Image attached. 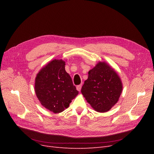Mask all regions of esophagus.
Here are the masks:
<instances>
[{"label":"esophagus","mask_w":154,"mask_h":154,"mask_svg":"<svg viewBox=\"0 0 154 154\" xmlns=\"http://www.w3.org/2000/svg\"><path fill=\"white\" fill-rule=\"evenodd\" d=\"M82 85H77V87H76L77 90H78V91H81V89H82Z\"/></svg>","instance_id":"esophagus-1"}]
</instances>
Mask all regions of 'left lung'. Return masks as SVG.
<instances>
[{"label": "left lung", "instance_id": "8db88e82", "mask_svg": "<svg viewBox=\"0 0 154 154\" xmlns=\"http://www.w3.org/2000/svg\"><path fill=\"white\" fill-rule=\"evenodd\" d=\"M88 74L81 90L82 94L97 112L109 110L117 103L122 91L119 77L105 62H99Z\"/></svg>", "mask_w": 154, "mask_h": 154}]
</instances>
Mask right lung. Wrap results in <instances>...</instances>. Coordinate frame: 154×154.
Masks as SVG:
<instances>
[{"label":"right lung","instance_id":"right-lung-1","mask_svg":"<svg viewBox=\"0 0 154 154\" xmlns=\"http://www.w3.org/2000/svg\"><path fill=\"white\" fill-rule=\"evenodd\" d=\"M65 62L54 60L42 69L35 79V92L41 104L54 113L68 108L78 91L65 70Z\"/></svg>","mask_w":154,"mask_h":154}]
</instances>
